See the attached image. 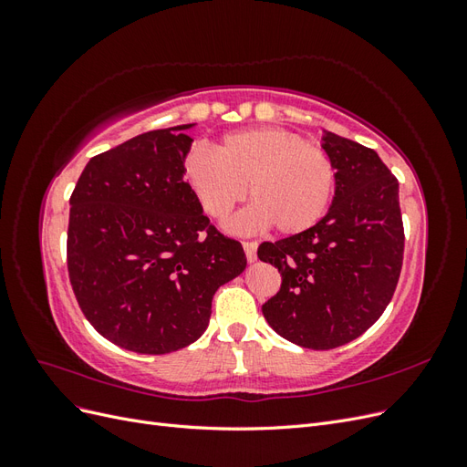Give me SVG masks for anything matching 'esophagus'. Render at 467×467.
I'll return each mask as SVG.
<instances>
[{
  "label": "esophagus",
  "instance_id": "34e87169",
  "mask_svg": "<svg viewBox=\"0 0 467 467\" xmlns=\"http://www.w3.org/2000/svg\"><path fill=\"white\" fill-rule=\"evenodd\" d=\"M244 251L247 261L253 263L257 259V242H244Z\"/></svg>",
  "mask_w": 467,
  "mask_h": 467
}]
</instances>
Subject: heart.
<instances>
[{"label": "heart", "mask_w": 467, "mask_h": 467, "mask_svg": "<svg viewBox=\"0 0 467 467\" xmlns=\"http://www.w3.org/2000/svg\"><path fill=\"white\" fill-rule=\"evenodd\" d=\"M182 177L212 220H225L245 201L253 204L232 223L234 232L275 225L285 235L302 234L325 216L335 191L327 151L285 129H247L222 138L212 153L191 150Z\"/></svg>", "instance_id": "obj_1"}]
</instances>
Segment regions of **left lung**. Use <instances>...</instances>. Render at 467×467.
<instances>
[{
	"instance_id": "8db88e82",
	"label": "left lung",
	"mask_w": 467,
	"mask_h": 467,
	"mask_svg": "<svg viewBox=\"0 0 467 467\" xmlns=\"http://www.w3.org/2000/svg\"><path fill=\"white\" fill-rule=\"evenodd\" d=\"M337 169L335 199L314 228L263 242L261 261L282 275L263 304L268 325L304 348L329 350L355 341L384 314L403 265L400 182L379 155L325 132Z\"/></svg>"
}]
</instances>
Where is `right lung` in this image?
Segmentation results:
<instances>
[{
  "label": "right lung",
  "instance_id": "1",
  "mask_svg": "<svg viewBox=\"0 0 467 467\" xmlns=\"http://www.w3.org/2000/svg\"><path fill=\"white\" fill-rule=\"evenodd\" d=\"M189 126L140 134L95 155L69 196L76 300L99 333L140 355L194 343L216 290L247 265L242 244L210 223L182 179Z\"/></svg>",
  "mask_w": 467,
  "mask_h": 467
}]
</instances>
